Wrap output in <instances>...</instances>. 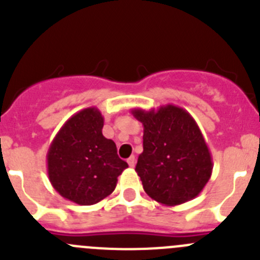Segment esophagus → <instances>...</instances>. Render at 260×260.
Listing matches in <instances>:
<instances>
[{
    "instance_id": "1",
    "label": "esophagus",
    "mask_w": 260,
    "mask_h": 260,
    "mask_svg": "<svg viewBox=\"0 0 260 260\" xmlns=\"http://www.w3.org/2000/svg\"><path fill=\"white\" fill-rule=\"evenodd\" d=\"M127 163H128V166H130V167H134V166H135V155H132V157H128Z\"/></svg>"
}]
</instances>
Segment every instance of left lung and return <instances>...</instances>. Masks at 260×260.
<instances>
[{
	"instance_id": "obj_1",
	"label": "left lung",
	"mask_w": 260,
	"mask_h": 260,
	"mask_svg": "<svg viewBox=\"0 0 260 260\" xmlns=\"http://www.w3.org/2000/svg\"><path fill=\"white\" fill-rule=\"evenodd\" d=\"M132 113L144 127L135 167L144 191L167 207L198 197L211 179L213 160L192 116L175 105Z\"/></svg>"
}]
</instances>
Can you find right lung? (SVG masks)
Listing matches in <instances>:
<instances>
[{"label":"right lung","instance_id":"add662e5","mask_svg":"<svg viewBox=\"0 0 260 260\" xmlns=\"http://www.w3.org/2000/svg\"><path fill=\"white\" fill-rule=\"evenodd\" d=\"M97 107L71 116L47 152V172L58 194L79 206H91L112 194L117 177L128 166L117 155L113 140L103 137Z\"/></svg>","mask_w":260,"mask_h":260}]
</instances>
